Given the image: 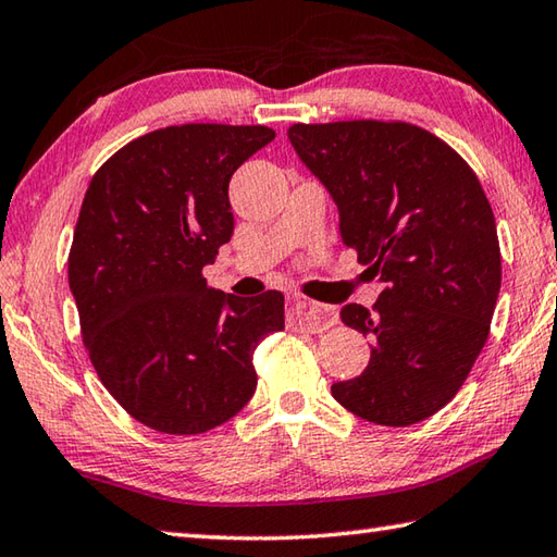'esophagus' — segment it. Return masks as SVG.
<instances>
[{
  "label": "esophagus",
  "mask_w": 557,
  "mask_h": 557,
  "mask_svg": "<svg viewBox=\"0 0 557 557\" xmlns=\"http://www.w3.org/2000/svg\"><path fill=\"white\" fill-rule=\"evenodd\" d=\"M289 323L304 329L309 333H321L331 325L337 323V313L331 307H323V304L309 301L304 297H292L289 299Z\"/></svg>",
  "instance_id": "obj_1"
}]
</instances>
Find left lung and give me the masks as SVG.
Returning <instances> with one entry per match:
<instances>
[{
	"instance_id": "1",
	"label": "left lung",
	"mask_w": 557,
	"mask_h": 557,
	"mask_svg": "<svg viewBox=\"0 0 557 557\" xmlns=\"http://www.w3.org/2000/svg\"><path fill=\"white\" fill-rule=\"evenodd\" d=\"M287 135L335 200L345 246L384 282L372 311H341L372 337V357L333 398L386 428L434 416L481 355L503 282L481 181L446 141L400 120L297 123Z\"/></svg>"
}]
</instances>
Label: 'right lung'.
<instances>
[{
    "mask_svg": "<svg viewBox=\"0 0 557 557\" xmlns=\"http://www.w3.org/2000/svg\"><path fill=\"white\" fill-rule=\"evenodd\" d=\"M275 139L265 125L188 123L129 141L94 173L70 248L84 347L137 422L202 434L232 420L258 384L253 352L285 329V297L207 287L234 234L228 181Z\"/></svg>",
    "mask_w": 557,
    "mask_h": 557,
    "instance_id": "1",
    "label": "right lung"
}]
</instances>
